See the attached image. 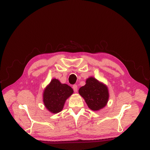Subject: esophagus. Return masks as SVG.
<instances>
[{"mask_svg": "<svg viewBox=\"0 0 150 150\" xmlns=\"http://www.w3.org/2000/svg\"><path fill=\"white\" fill-rule=\"evenodd\" d=\"M72 88H73L74 91L75 92H77V91H78V86H77V85H76V84H74V85H73V86H72Z\"/></svg>", "mask_w": 150, "mask_h": 150, "instance_id": "34e87169", "label": "esophagus"}]
</instances>
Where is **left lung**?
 Returning <instances> with one entry per match:
<instances>
[{"instance_id": "8db88e82", "label": "left lung", "mask_w": 150, "mask_h": 150, "mask_svg": "<svg viewBox=\"0 0 150 150\" xmlns=\"http://www.w3.org/2000/svg\"><path fill=\"white\" fill-rule=\"evenodd\" d=\"M86 83L78 92L84 98L88 107L93 111H98L105 107L109 98L106 86L93 77L87 79Z\"/></svg>"}]
</instances>
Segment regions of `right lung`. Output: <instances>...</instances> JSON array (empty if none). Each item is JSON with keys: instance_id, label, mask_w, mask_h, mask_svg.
<instances>
[{"instance_id": "1", "label": "right lung", "mask_w": 150, "mask_h": 150, "mask_svg": "<svg viewBox=\"0 0 150 150\" xmlns=\"http://www.w3.org/2000/svg\"><path fill=\"white\" fill-rule=\"evenodd\" d=\"M72 88L66 84H61L59 80L53 79L45 89L43 101L46 108L52 113L59 112L67 98L73 93Z\"/></svg>"}]
</instances>
